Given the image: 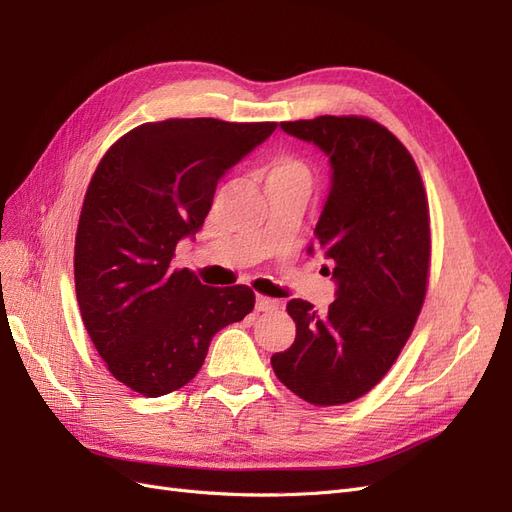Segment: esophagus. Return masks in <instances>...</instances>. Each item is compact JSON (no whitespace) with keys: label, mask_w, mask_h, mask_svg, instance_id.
I'll list each match as a JSON object with an SVG mask.
<instances>
[{"label":"esophagus","mask_w":512,"mask_h":512,"mask_svg":"<svg viewBox=\"0 0 512 512\" xmlns=\"http://www.w3.org/2000/svg\"><path fill=\"white\" fill-rule=\"evenodd\" d=\"M280 307V301L277 299H271V297H262V294H258L256 297V309L258 312H273V309Z\"/></svg>","instance_id":"esophagus-1"}]
</instances>
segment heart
I'll list each match as a JSON object with an SVG mask.
<instances>
[{"mask_svg": "<svg viewBox=\"0 0 512 512\" xmlns=\"http://www.w3.org/2000/svg\"><path fill=\"white\" fill-rule=\"evenodd\" d=\"M269 177H301V179H309V170H307L305 162L292 158V156H284V158H280L271 166Z\"/></svg>", "mask_w": 512, "mask_h": 512, "instance_id": "b5f03b06", "label": "heart"}]
</instances>
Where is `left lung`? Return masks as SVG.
<instances>
[{
  "mask_svg": "<svg viewBox=\"0 0 512 512\" xmlns=\"http://www.w3.org/2000/svg\"><path fill=\"white\" fill-rule=\"evenodd\" d=\"M282 130L333 168L309 252L333 262L337 299L324 314L288 301L297 337L271 365L307 404L342 406L374 389L412 335L429 282V203L410 151L374 119L320 115Z\"/></svg>",
  "mask_w": 512,
  "mask_h": 512,
  "instance_id": "left-lung-1",
  "label": "left lung"
}]
</instances>
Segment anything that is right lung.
<instances>
[{"label":"right lung","instance_id":"obj_1","mask_svg":"<svg viewBox=\"0 0 512 512\" xmlns=\"http://www.w3.org/2000/svg\"><path fill=\"white\" fill-rule=\"evenodd\" d=\"M277 128L213 117L143 123L108 149L74 241L83 324L113 378L145 397L188 384L213 335L254 309L250 286L213 288L170 260L203 226L218 183Z\"/></svg>","mask_w":512,"mask_h":512}]
</instances>
